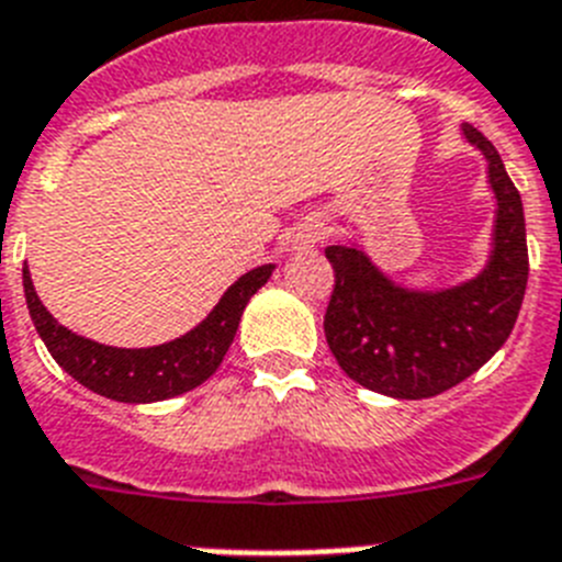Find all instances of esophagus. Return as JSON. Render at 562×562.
Instances as JSON below:
<instances>
[{"mask_svg":"<svg viewBox=\"0 0 562 562\" xmlns=\"http://www.w3.org/2000/svg\"><path fill=\"white\" fill-rule=\"evenodd\" d=\"M322 237H325V226L322 223H302V226H296L294 237H291V246L294 248H314L316 243H322Z\"/></svg>","mask_w":562,"mask_h":562,"instance_id":"1","label":"esophagus"}]
</instances>
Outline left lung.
I'll return each instance as SVG.
<instances>
[{"instance_id":"obj_1","label":"left lung","mask_w":562,"mask_h":562,"mask_svg":"<svg viewBox=\"0 0 562 562\" xmlns=\"http://www.w3.org/2000/svg\"><path fill=\"white\" fill-rule=\"evenodd\" d=\"M461 138L484 155L495 198L490 251L475 277L413 288L375 266L356 240L328 246L336 288L325 314L330 353L356 384L390 398H432L461 384L504 348L529 280L524 200L495 146L475 126Z\"/></svg>"}]
</instances>
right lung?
<instances>
[{
    "label": "right lung",
    "mask_w": 562,
    "mask_h": 562,
    "mask_svg": "<svg viewBox=\"0 0 562 562\" xmlns=\"http://www.w3.org/2000/svg\"><path fill=\"white\" fill-rule=\"evenodd\" d=\"M274 268V262H266L246 271L240 280L226 288V294L209 311L206 319L198 322L178 339L153 348H112L72 334L42 305L27 262L22 268V285L33 325L58 368L70 373L78 384L112 402L153 404L183 396L221 368L223 356L232 348L234 334L240 328L248 300L266 285Z\"/></svg>",
    "instance_id": "right-lung-1"
}]
</instances>
